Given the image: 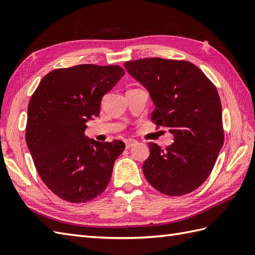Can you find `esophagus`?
<instances>
[{
  "label": "esophagus",
  "mask_w": 255,
  "mask_h": 255,
  "mask_svg": "<svg viewBox=\"0 0 255 255\" xmlns=\"http://www.w3.org/2000/svg\"><path fill=\"white\" fill-rule=\"evenodd\" d=\"M136 143V140H133V139H127L125 141V144H126V148H130L131 146H133Z\"/></svg>",
  "instance_id": "34e87169"
}]
</instances>
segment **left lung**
Instances as JSON below:
<instances>
[{"label": "left lung", "mask_w": 255, "mask_h": 255, "mask_svg": "<svg viewBox=\"0 0 255 255\" xmlns=\"http://www.w3.org/2000/svg\"><path fill=\"white\" fill-rule=\"evenodd\" d=\"M124 67L149 93L155 104L152 122L174 136L166 149L148 143L149 156L142 167L148 183L168 196L195 191L210 175L224 142L217 88L185 60L144 58Z\"/></svg>", "instance_id": "obj_1"}]
</instances>
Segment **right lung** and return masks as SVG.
Listing matches in <instances>:
<instances>
[{
    "label": "right lung",
    "mask_w": 255,
    "mask_h": 255,
    "mask_svg": "<svg viewBox=\"0 0 255 255\" xmlns=\"http://www.w3.org/2000/svg\"><path fill=\"white\" fill-rule=\"evenodd\" d=\"M124 74L120 65L56 69L31 97L25 141L42 181L65 201L81 204L102 194L125 149L121 140L85 136L86 123L100 113L102 97Z\"/></svg>",
    "instance_id": "right-lung-1"
}]
</instances>
